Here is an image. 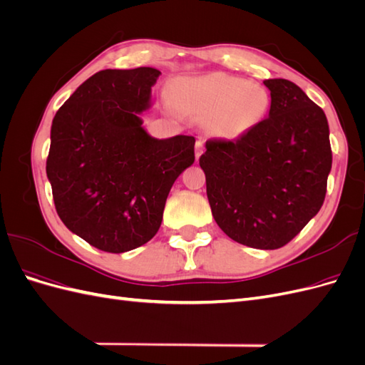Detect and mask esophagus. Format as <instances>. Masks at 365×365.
<instances>
[{"mask_svg": "<svg viewBox=\"0 0 365 365\" xmlns=\"http://www.w3.org/2000/svg\"><path fill=\"white\" fill-rule=\"evenodd\" d=\"M202 152H204V141L197 140L196 145H195V157H196V160L202 155Z\"/></svg>", "mask_w": 365, "mask_h": 365, "instance_id": "esophagus-1", "label": "esophagus"}]
</instances>
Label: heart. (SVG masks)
<instances>
[{
    "label": "heart",
    "instance_id": "b5f03b06",
    "mask_svg": "<svg viewBox=\"0 0 365 365\" xmlns=\"http://www.w3.org/2000/svg\"><path fill=\"white\" fill-rule=\"evenodd\" d=\"M178 111L202 120L210 135L235 140L256 128L271 106L269 91L260 83L225 73L185 77L173 91Z\"/></svg>",
    "mask_w": 365,
    "mask_h": 365
}]
</instances>
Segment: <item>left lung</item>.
I'll list each match as a JSON object with an SVG mask.
<instances>
[{
  "label": "left lung",
  "mask_w": 365,
  "mask_h": 365,
  "mask_svg": "<svg viewBox=\"0 0 365 365\" xmlns=\"http://www.w3.org/2000/svg\"><path fill=\"white\" fill-rule=\"evenodd\" d=\"M263 83L268 117L236 141L208 140L200 165L220 230L242 245L277 250L322 208L332 150L326 114L300 86Z\"/></svg>",
  "instance_id": "obj_1"
}]
</instances>
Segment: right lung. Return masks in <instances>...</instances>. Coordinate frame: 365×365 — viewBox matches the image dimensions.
I'll list each match as a JSON object with an SVG mask.
<instances>
[{
  "instance_id": "obj_1",
  "label": "right lung",
  "mask_w": 365,
  "mask_h": 365,
  "mask_svg": "<svg viewBox=\"0 0 365 365\" xmlns=\"http://www.w3.org/2000/svg\"><path fill=\"white\" fill-rule=\"evenodd\" d=\"M160 74L98 71L53 118L47 178L56 212L71 233L106 252L157 235L175 180L195 161V137L160 140L143 128Z\"/></svg>"
}]
</instances>
